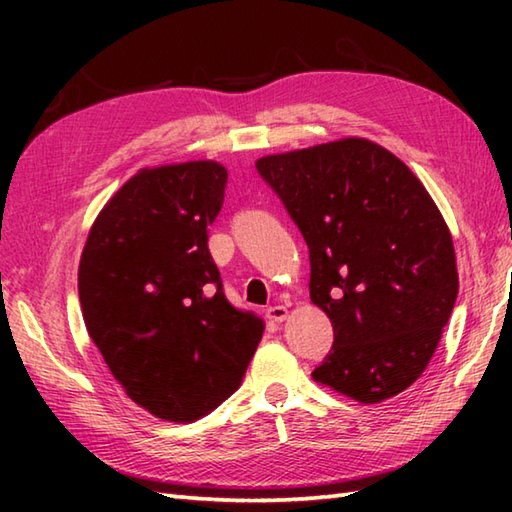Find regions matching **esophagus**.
<instances>
[{"mask_svg": "<svg viewBox=\"0 0 512 512\" xmlns=\"http://www.w3.org/2000/svg\"><path fill=\"white\" fill-rule=\"evenodd\" d=\"M288 314H290V312H288L286 306H270V308L266 310V317H268L270 321H275V323L286 321Z\"/></svg>", "mask_w": 512, "mask_h": 512, "instance_id": "1", "label": "esophagus"}]
</instances>
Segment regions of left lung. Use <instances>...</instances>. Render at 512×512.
<instances>
[{
    "label": "left lung",
    "instance_id": "1",
    "mask_svg": "<svg viewBox=\"0 0 512 512\" xmlns=\"http://www.w3.org/2000/svg\"><path fill=\"white\" fill-rule=\"evenodd\" d=\"M310 248V299L334 328L312 378L376 405L411 387L458 297L453 237L424 184L367 138L255 162Z\"/></svg>",
    "mask_w": 512,
    "mask_h": 512
}]
</instances>
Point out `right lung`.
<instances>
[{"label": "right lung", "mask_w": 512, "mask_h": 512, "mask_svg": "<svg viewBox=\"0 0 512 512\" xmlns=\"http://www.w3.org/2000/svg\"><path fill=\"white\" fill-rule=\"evenodd\" d=\"M215 160L145 167L96 215L79 264L85 328L138 407L193 422L239 387L264 319L222 290L206 231L224 202Z\"/></svg>", "instance_id": "obj_1"}]
</instances>
